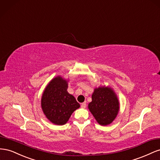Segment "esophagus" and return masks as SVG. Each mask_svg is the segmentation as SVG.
Here are the masks:
<instances>
[{"mask_svg": "<svg viewBox=\"0 0 160 160\" xmlns=\"http://www.w3.org/2000/svg\"><path fill=\"white\" fill-rule=\"evenodd\" d=\"M86 102H83V103H82V104H81V108H86Z\"/></svg>", "mask_w": 160, "mask_h": 160, "instance_id": "esophagus-1", "label": "esophagus"}]
</instances>
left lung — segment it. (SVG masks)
<instances>
[{
  "label": "left lung",
  "instance_id": "8db88e82",
  "mask_svg": "<svg viewBox=\"0 0 160 160\" xmlns=\"http://www.w3.org/2000/svg\"><path fill=\"white\" fill-rule=\"evenodd\" d=\"M88 108L99 125L107 126L115 119L119 111L120 103L111 87L100 86L94 88L92 101Z\"/></svg>",
  "mask_w": 160,
  "mask_h": 160
}]
</instances>
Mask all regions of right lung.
<instances>
[{"label": "right lung", "instance_id": "1", "mask_svg": "<svg viewBox=\"0 0 160 160\" xmlns=\"http://www.w3.org/2000/svg\"><path fill=\"white\" fill-rule=\"evenodd\" d=\"M69 80L58 76L50 80L45 88L41 100L43 114L53 124L63 125L72 114L80 108V104L73 95L68 93Z\"/></svg>", "mask_w": 160, "mask_h": 160}]
</instances>
